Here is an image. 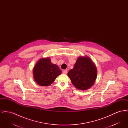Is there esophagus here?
<instances>
[{
	"instance_id": "obj_1",
	"label": "esophagus",
	"mask_w": 128,
	"mask_h": 128,
	"mask_svg": "<svg viewBox=\"0 0 128 128\" xmlns=\"http://www.w3.org/2000/svg\"><path fill=\"white\" fill-rule=\"evenodd\" d=\"M67 72H67V70H64L63 71V73H64V74H67Z\"/></svg>"
}]
</instances>
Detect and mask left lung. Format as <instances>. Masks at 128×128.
Segmentation results:
<instances>
[{
    "label": "left lung",
    "instance_id": "obj_1",
    "mask_svg": "<svg viewBox=\"0 0 128 128\" xmlns=\"http://www.w3.org/2000/svg\"><path fill=\"white\" fill-rule=\"evenodd\" d=\"M68 75L76 88L85 90L94 85L97 76V70L89 58L80 56L73 68L68 72Z\"/></svg>",
    "mask_w": 128,
    "mask_h": 128
}]
</instances>
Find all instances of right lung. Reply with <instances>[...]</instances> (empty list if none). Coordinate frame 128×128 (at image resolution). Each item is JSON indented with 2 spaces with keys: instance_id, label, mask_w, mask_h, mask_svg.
<instances>
[{
  "instance_id": "1",
  "label": "right lung",
  "mask_w": 128,
  "mask_h": 128,
  "mask_svg": "<svg viewBox=\"0 0 128 128\" xmlns=\"http://www.w3.org/2000/svg\"><path fill=\"white\" fill-rule=\"evenodd\" d=\"M61 73L57 65L51 63L49 58H43L37 62L34 68V77L41 86H49Z\"/></svg>"
}]
</instances>
